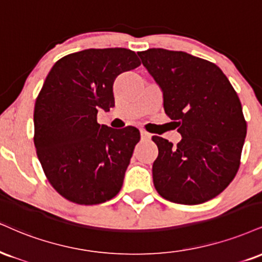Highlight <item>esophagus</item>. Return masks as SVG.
Returning <instances> with one entry per match:
<instances>
[{
  "mask_svg": "<svg viewBox=\"0 0 262 262\" xmlns=\"http://www.w3.org/2000/svg\"><path fill=\"white\" fill-rule=\"evenodd\" d=\"M140 135H141V139L143 140H149V139H151V135L147 133V132H145V130H143V129H141L140 130Z\"/></svg>",
  "mask_w": 262,
  "mask_h": 262,
  "instance_id": "esophagus-1",
  "label": "esophagus"
}]
</instances>
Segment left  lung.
Here are the masks:
<instances>
[{"label": "left lung", "instance_id": "8db88e82", "mask_svg": "<svg viewBox=\"0 0 262 262\" xmlns=\"http://www.w3.org/2000/svg\"><path fill=\"white\" fill-rule=\"evenodd\" d=\"M162 91L166 115L178 123L182 140L152 137L157 193L172 203L196 205L222 193L237 174L247 122L241 100L215 63L183 51L138 52Z\"/></svg>", "mask_w": 262, "mask_h": 262}]
</instances>
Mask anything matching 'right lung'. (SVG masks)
<instances>
[{
  "instance_id": "right-lung-1",
  "label": "right lung",
  "mask_w": 262,
  "mask_h": 262,
  "mask_svg": "<svg viewBox=\"0 0 262 262\" xmlns=\"http://www.w3.org/2000/svg\"><path fill=\"white\" fill-rule=\"evenodd\" d=\"M139 66L130 50L88 49L58 59L47 74L34 108V144L49 182L72 203L101 204L121 190L140 133L96 117L115 106L116 78Z\"/></svg>"
}]
</instances>
